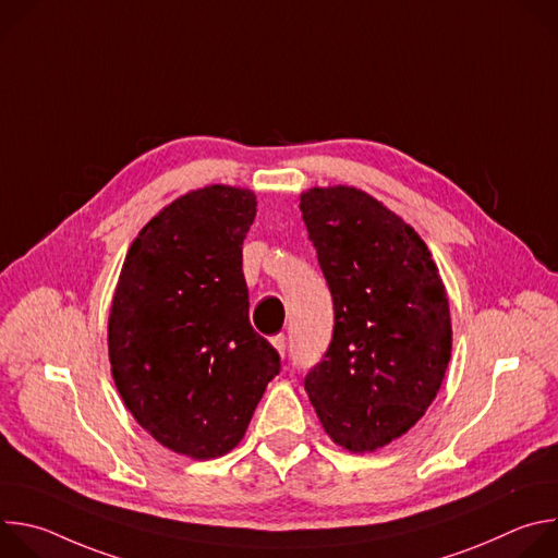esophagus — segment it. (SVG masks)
<instances>
[{
	"mask_svg": "<svg viewBox=\"0 0 558 558\" xmlns=\"http://www.w3.org/2000/svg\"><path fill=\"white\" fill-rule=\"evenodd\" d=\"M271 344H274V349L278 351V353H284L287 351V338L280 333V336H274L271 338Z\"/></svg>",
	"mask_w": 558,
	"mask_h": 558,
	"instance_id": "1",
	"label": "esophagus"
}]
</instances>
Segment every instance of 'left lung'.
Listing matches in <instances>:
<instances>
[{"mask_svg":"<svg viewBox=\"0 0 558 558\" xmlns=\"http://www.w3.org/2000/svg\"><path fill=\"white\" fill-rule=\"evenodd\" d=\"M300 211L336 315L304 390L338 446L371 452L437 397L452 349L446 289L417 231L366 192L313 187Z\"/></svg>","mask_w":558,"mask_h":558,"instance_id":"8db88e82","label":"left lung"}]
</instances>
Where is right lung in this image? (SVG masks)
Listing matches in <instances>:
<instances>
[{"label":"right lung","mask_w":558,"mask_h":558,"mask_svg":"<svg viewBox=\"0 0 558 558\" xmlns=\"http://www.w3.org/2000/svg\"><path fill=\"white\" fill-rule=\"evenodd\" d=\"M250 190L209 185L158 211L132 243L108 320L114 384L166 448L214 459L245 437L278 351L250 323Z\"/></svg>","instance_id":"1"}]
</instances>
